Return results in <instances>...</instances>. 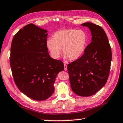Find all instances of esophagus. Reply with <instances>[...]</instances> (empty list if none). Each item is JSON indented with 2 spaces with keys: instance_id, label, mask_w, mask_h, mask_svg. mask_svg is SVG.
<instances>
[{
  "instance_id": "1",
  "label": "esophagus",
  "mask_w": 123,
  "mask_h": 123,
  "mask_svg": "<svg viewBox=\"0 0 123 123\" xmlns=\"http://www.w3.org/2000/svg\"><path fill=\"white\" fill-rule=\"evenodd\" d=\"M64 68H65V71H66V70L67 69V66L66 63H64Z\"/></svg>"
}]
</instances>
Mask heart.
<instances>
[{
  "mask_svg": "<svg viewBox=\"0 0 123 123\" xmlns=\"http://www.w3.org/2000/svg\"><path fill=\"white\" fill-rule=\"evenodd\" d=\"M88 43V36L81 30L65 29L55 32L52 38L46 42L52 56L59 57L62 53L70 60L79 58L84 52Z\"/></svg>",
  "mask_w": 123,
  "mask_h": 123,
  "instance_id": "b5f03b06",
  "label": "heart"
}]
</instances>
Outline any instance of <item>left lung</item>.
Here are the masks:
<instances>
[{
  "label": "left lung",
  "instance_id": "1",
  "mask_svg": "<svg viewBox=\"0 0 123 123\" xmlns=\"http://www.w3.org/2000/svg\"><path fill=\"white\" fill-rule=\"evenodd\" d=\"M87 27L92 42L80 57L67 66L72 91L80 96H90L106 84L110 75L112 51L107 36L101 26L91 22L81 24Z\"/></svg>",
  "mask_w": 123,
  "mask_h": 123
}]
</instances>
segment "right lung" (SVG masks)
<instances>
[{
    "label": "right lung",
    "instance_id": "obj_1",
    "mask_svg": "<svg viewBox=\"0 0 123 123\" xmlns=\"http://www.w3.org/2000/svg\"><path fill=\"white\" fill-rule=\"evenodd\" d=\"M46 32L30 23L13 36L11 45L10 63L15 83L21 92L37 101L51 96L56 75L64 70L63 62L49 54Z\"/></svg>",
    "mask_w": 123,
    "mask_h": 123
}]
</instances>
